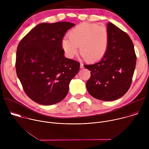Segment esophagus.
I'll return each mask as SVG.
<instances>
[{
	"label": "esophagus",
	"instance_id": "obj_1",
	"mask_svg": "<svg viewBox=\"0 0 149 149\" xmlns=\"http://www.w3.org/2000/svg\"><path fill=\"white\" fill-rule=\"evenodd\" d=\"M80 68H84V64H83L82 63H80Z\"/></svg>",
	"mask_w": 149,
	"mask_h": 149
}]
</instances>
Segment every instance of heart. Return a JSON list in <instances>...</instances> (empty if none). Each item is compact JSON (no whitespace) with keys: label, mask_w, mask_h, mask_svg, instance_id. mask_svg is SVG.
Masks as SVG:
<instances>
[{"label":"heart","mask_w":149,"mask_h":149,"mask_svg":"<svg viewBox=\"0 0 149 149\" xmlns=\"http://www.w3.org/2000/svg\"><path fill=\"white\" fill-rule=\"evenodd\" d=\"M68 36L62 39V45L70 58L78 53L79 47L82 57L90 62L100 61L107 53L109 35L104 26L96 24L82 23L72 29Z\"/></svg>","instance_id":"heart-1"}]
</instances>
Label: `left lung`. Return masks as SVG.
Here are the masks:
<instances>
[{
	"label": "left lung",
	"instance_id": "8db88e82",
	"mask_svg": "<svg viewBox=\"0 0 149 149\" xmlns=\"http://www.w3.org/2000/svg\"><path fill=\"white\" fill-rule=\"evenodd\" d=\"M109 44L105 55L99 62L84 65L91 71L86 87L95 98L114 101L124 95L130 87L136 55L130 36L117 26L107 24Z\"/></svg>",
	"mask_w": 149,
	"mask_h": 149
}]
</instances>
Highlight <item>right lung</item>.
Segmentation results:
<instances>
[{
    "label": "right lung",
    "mask_w": 149,
    "mask_h": 149,
    "mask_svg": "<svg viewBox=\"0 0 149 149\" xmlns=\"http://www.w3.org/2000/svg\"><path fill=\"white\" fill-rule=\"evenodd\" d=\"M74 25L67 22L40 24L17 46V76L26 94L38 104L49 105L61 101L79 71V62L65 58L62 45L63 36Z\"/></svg>",
    "instance_id": "right-lung-1"
}]
</instances>
